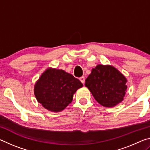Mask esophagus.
<instances>
[{
	"mask_svg": "<svg viewBox=\"0 0 150 150\" xmlns=\"http://www.w3.org/2000/svg\"><path fill=\"white\" fill-rule=\"evenodd\" d=\"M79 80L81 81V82L83 83V84H84L85 83V77H81L79 78Z\"/></svg>",
	"mask_w": 150,
	"mask_h": 150,
	"instance_id": "1",
	"label": "esophagus"
}]
</instances>
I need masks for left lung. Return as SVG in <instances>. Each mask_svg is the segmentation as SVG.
Masks as SVG:
<instances>
[{"label":"left lung","instance_id":"obj_1","mask_svg":"<svg viewBox=\"0 0 150 150\" xmlns=\"http://www.w3.org/2000/svg\"><path fill=\"white\" fill-rule=\"evenodd\" d=\"M127 79L110 65L98 64L85 80V86L97 102L105 107H113L124 100Z\"/></svg>","mask_w":150,"mask_h":150}]
</instances>
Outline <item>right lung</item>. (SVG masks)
<instances>
[{"label": "right lung", "instance_id": "add662e5", "mask_svg": "<svg viewBox=\"0 0 150 150\" xmlns=\"http://www.w3.org/2000/svg\"><path fill=\"white\" fill-rule=\"evenodd\" d=\"M83 87L81 81L62 69L49 67L35 83L34 95L47 110L58 112L72 102L73 95Z\"/></svg>", "mask_w": 150, "mask_h": 150}]
</instances>
